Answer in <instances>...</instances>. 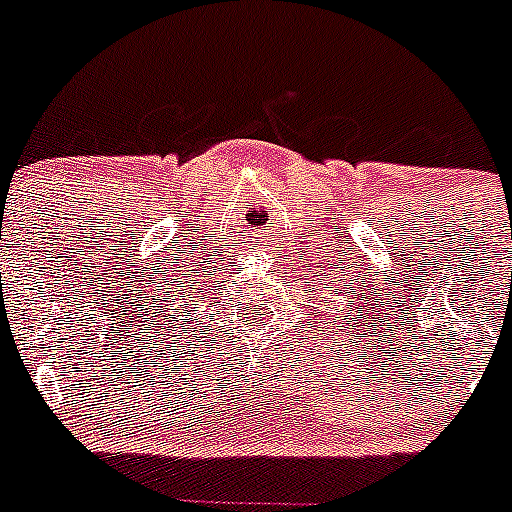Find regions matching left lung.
Here are the masks:
<instances>
[{
	"mask_svg": "<svg viewBox=\"0 0 512 512\" xmlns=\"http://www.w3.org/2000/svg\"><path fill=\"white\" fill-rule=\"evenodd\" d=\"M338 282H341V279H338ZM351 282H354V279H351ZM348 287H351V284H343V289H348ZM330 295H333V292H330ZM348 305H354V302L348 300ZM343 318H346V315H343ZM346 320H348V318H346Z\"/></svg>",
	"mask_w": 512,
	"mask_h": 512,
	"instance_id": "8db88e82",
	"label": "left lung"
}]
</instances>
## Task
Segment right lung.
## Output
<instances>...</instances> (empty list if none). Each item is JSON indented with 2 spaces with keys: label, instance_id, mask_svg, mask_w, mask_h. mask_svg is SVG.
Listing matches in <instances>:
<instances>
[{
  "label": "right lung",
  "instance_id": "obj_1",
  "mask_svg": "<svg viewBox=\"0 0 512 512\" xmlns=\"http://www.w3.org/2000/svg\"><path fill=\"white\" fill-rule=\"evenodd\" d=\"M176 295H182V292L176 289ZM164 302H171V300H166V297H164ZM166 310H169V307H164V312H166ZM189 315H192V310H189ZM184 323H187V320H182V325H184ZM169 328H171V325H169Z\"/></svg>",
  "mask_w": 512,
  "mask_h": 512
}]
</instances>
